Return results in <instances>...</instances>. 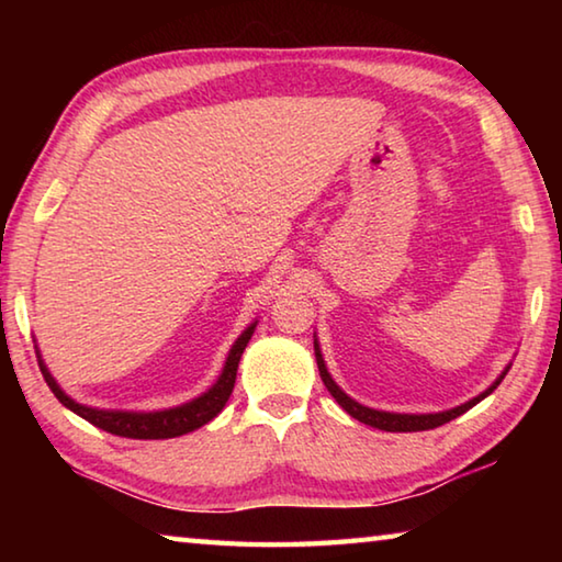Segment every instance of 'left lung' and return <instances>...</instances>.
Here are the masks:
<instances>
[{
	"label": "left lung",
	"mask_w": 562,
	"mask_h": 562,
	"mask_svg": "<svg viewBox=\"0 0 562 562\" xmlns=\"http://www.w3.org/2000/svg\"><path fill=\"white\" fill-rule=\"evenodd\" d=\"M315 357H317V367H319V376L322 382H325L327 392L335 396V402L345 408V412L357 418V422L367 424V426H374V429H382V431H429V429H436V426H441L446 422H451V418L461 416L469 412V408H473L479 402H483L488 394L496 392V386L503 382V376L508 374L510 364L503 369L501 376L493 382L486 392H481L479 396L469 398V402L461 404V406H453V408H446V412H436V414H396V412H379V408H372V406H364L359 404L351 398L349 394H345L339 389V384L331 379V374L327 372V364H325V357H322V349H319V341H317V335H315Z\"/></svg>",
	"instance_id": "left-lung-1"
}]
</instances>
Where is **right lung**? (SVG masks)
I'll use <instances>...</instances> for the list:
<instances>
[{
	"instance_id": "1",
	"label": "right lung",
	"mask_w": 562,
	"mask_h": 562,
	"mask_svg": "<svg viewBox=\"0 0 562 562\" xmlns=\"http://www.w3.org/2000/svg\"><path fill=\"white\" fill-rule=\"evenodd\" d=\"M255 327H258V319L252 325H247L243 329V335L235 339V345L227 351L225 367L221 376L215 379V384L203 392L201 396L190 398V402L180 404V406H170V408H158V412H123V408H97V406H87L79 404L76 398H71L64 389L56 384V379L52 376L49 367L44 364L42 351L36 347V357H40V369L46 379V384L54 392V396L59 402L74 412L76 416L87 418L89 424L99 426V429L116 434V436H126V439H176V436L190 434L195 429H201L207 422L223 412V406L227 398L233 394L235 386V376H237V364H240V357L250 341Z\"/></svg>"
}]
</instances>
